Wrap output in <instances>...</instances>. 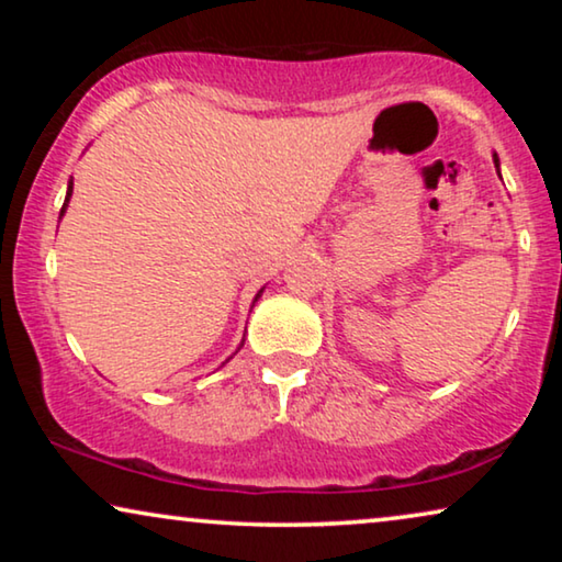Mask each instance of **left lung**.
Wrapping results in <instances>:
<instances>
[{"label":"left lung","mask_w":562,"mask_h":562,"mask_svg":"<svg viewBox=\"0 0 562 562\" xmlns=\"http://www.w3.org/2000/svg\"><path fill=\"white\" fill-rule=\"evenodd\" d=\"M494 164H496V171H498V158H496V153H494Z\"/></svg>","instance_id":"1"}]
</instances>
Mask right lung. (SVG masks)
<instances>
[{"label":"right lung","instance_id":"right-lung-1","mask_svg":"<svg viewBox=\"0 0 562 562\" xmlns=\"http://www.w3.org/2000/svg\"><path fill=\"white\" fill-rule=\"evenodd\" d=\"M71 194H74V183H71V181H68V191H66V202H64V206H60V217H64V212H66V206H68V199H71ZM260 294H263V289H260V291H258V294H256V302H258V296H260ZM243 342H245V340H243ZM243 342H240V345H243Z\"/></svg>","mask_w":562,"mask_h":562}]
</instances>
